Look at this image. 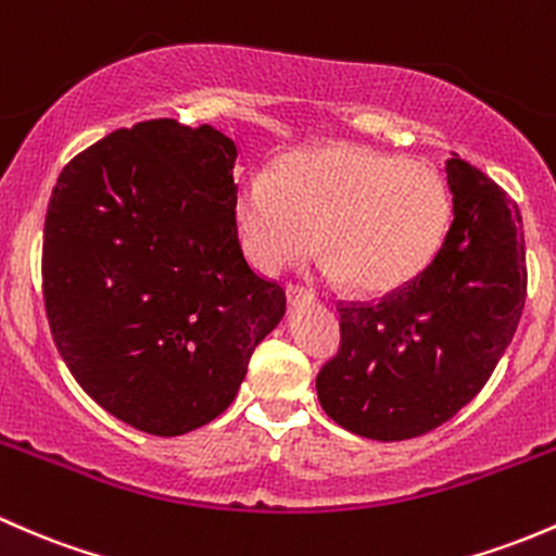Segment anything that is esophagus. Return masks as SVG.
Returning a JSON list of instances; mask_svg holds the SVG:
<instances>
[{
	"instance_id": "esophagus-1",
	"label": "esophagus",
	"mask_w": 556,
	"mask_h": 556,
	"mask_svg": "<svg viewBox=\"0 0 556 556\" xmlns=\"http://www.w3.org/2000/svg\"><path fill=\"white\" fill-rule=\"evenodd\" d=\"M286 296H289V302H294V305H300V302L316 300V294H313L311 289H305V286H300V283L286 286Z\"/></svg>"
}]
</instances>
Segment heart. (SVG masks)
I'll list each match as a JSON object with an SVG mask.
<instances>
[{
	"mask_svg": "<svg viewBox=\"0 0 556 556\" xmlns=\"http://www.w3.org/2000/svg\"><path fill=\"white\" fill-rule=\"evenodd\" d=\"M236 216L260 270H286L320 245L329 273L386 294L442 249L452 192L433 165L342 144L300 154L276 176H245Z\"/></svg>",
	"mask_w": 556,
	"mask_h": 556,
	"instance_id": "heart-1",
	"label": "heart"
}]
</instances>
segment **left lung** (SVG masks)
Masks as SVG:
<instances>
[{"mask_svg": "<svg viewBox=\"0 0 556 556\" xmlns=\"http://www.w3.org/2000/svg\"><path fill=\"white\" fill-rule=\"evenodd\" d=\"M447 238L426 270L371 302H337L340 348L316 377L337 426L377 439L447 422L506 353L528 296L525 232L503 187L452 152Z\"/></svg>", "mask_w": 556, "mask_h": 556, "instance_id": "1", "label": "left lung"}]
</instances>
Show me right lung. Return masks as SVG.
Here are the masks:
<instances>
[{
	"label": "right lung",
	"instance_id": "obj_1",
	"mask_svg": "<svg viewBox=\"0 0 556 556\" xmlns=\"http://www.w3.org/2000/svg\"><path fill=\"white\" fill-rule=\"evenodd\" d=\"M236 144L160 117L119 128L61 170L42 243V296L74 380L152 437L219 417L286 311L245 262Z\"/></svg>",
	"mask_w": 556,
	"mask_h": 556
}]
</instances>
